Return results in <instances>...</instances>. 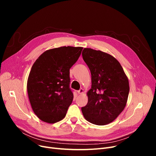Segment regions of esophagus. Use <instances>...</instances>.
<instances>
[{
  "mask_svg": "<svg viewBox=\"0 0 156 156\" xmlns=\"http://www.w3.org/2000/svg\"><path fill=\"white\" fill-rule=\"evenodd\" d=\"M83 92H84V90H83V88H80V90L78 91V94H82Z\"/></svg>",
  "mask_w": 156,
  "mask_h": 156,
  "instance_id": "1",
  "label": "esophagus"
}]
</instances>
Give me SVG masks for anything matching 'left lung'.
Masks as SVG:
<instances>
[{
	"instance_id": "obj_1",
	"label": "left lung",
	"mask_w": 156,
	"mask_h": 156,
	"mask_svg": "<svg viewBox=\"0 0 156 156\" xmlns=\"http://www.w3.org/2000/svg\"><path fill=\"white\" fill-rule=\"evenodd\" d=\"M82 56L91 72L92 87L88 103L81 108L87 121L97 125L112 122L124 110L129 91L127 76L112 55L85 48Z\"/></svg>"
}]
</instances>
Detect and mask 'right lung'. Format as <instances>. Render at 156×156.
<instances>
[{
  "mask_svg": "<svg viewBox=\"0 0 156 156\" xmlns=\"http://www.w3.org/2000/svg\"><path fill=\"white\" fill-rule=\"evenodd\" d=\"M81 47H61L41 54L33 64L27 81L31 108L47 123L62 120L72 103L69 69L78 59Z\"/></svg>",
  "mask_w": 156,
  "mask_h": 156,
  "instance_id": "right-lung-1",
  "label": "right lung"
}]
</instances>
